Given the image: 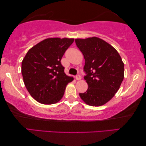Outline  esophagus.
Listing matches in <instances>:
<instances>
[{"label":"esophagus","instance_id":"34e87169","mask_svg":"<svg viewBox=\"0 0 146 146\" xmlns=\"http://www.w3.org/2000/svg\"><path fill=\"white\" fill-rule=\"evenodd\" d=\"M76 80H80L81 79H82V77H81L80 75L78 74L77 76H76Z\"/></svg>","mask_w":146,"mask_h":146}]
</instances>
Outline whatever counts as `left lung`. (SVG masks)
Masks as SVG:
<instances>
[{
	"label": "left lung",
	"mask_w": 146,
	"mask_h": 146,
	"mask_svg": "<svg viewBox=\"0 0 146 146\" xmlns=\"http://www.w3.org/2000/svg\"><path fill=\"white\" fill-rule=\"evenodd\" d=\"M85 61L84 79L88 89L80 96L85 104L98 107L111 100L124 78V64L116 50L96 37L76 39Z\"/></svg>",
	"instance_id": "left-lung-1"
}]
</instances>
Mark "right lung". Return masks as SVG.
Instances as JSON below:
<instances>
[{
  "label": "right lung",
  "mask_w": 146,
  "mask_h": 146,
  "mask_svg": "<svg viewBox=\"0 0 146 146\" xmlns=\"http://www.w3.org/2000/svg\"><path fill=\"white\" fill-rule=\"evenodd\" d=\"M72 38H48L28 51L22 61L21 72L30 94L42 104L60 101L66 86L74 78L64 72L61 60L73 43Z\"/></svg>",
  "instance_id": "right-lung-1"
}]
</instances>
